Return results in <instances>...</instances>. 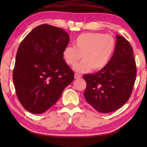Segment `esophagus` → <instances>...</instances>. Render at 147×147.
I'll return each mask as SVG.
<instances>
[{"mask_svg": "<svg viewBox=\"0 0 147 147\" xmlns=\"http://www.w3.org/2000/svg\"><path fill=\"white\" fill-rule=\"evenodd\" d=\"M74 78H76V79H78V78H82V75H80V74H74Z\"/></svg>", "mask_w": 147, "mask_h": 147, "instance_id": "1", "label": "esophagus"}]
</instances>
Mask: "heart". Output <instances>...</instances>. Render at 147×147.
<instances>
[{
	"label": "heart",
	"instance_id": "heart-1",
	"mask_svg": "<svg viewBox=\"0 0 147 147\" xmlns=\"http://www.w3.org/2000/svg\"><path fill=\"white\" fill-rule=\"evenodd\" d=\"M74 46L63 48L62 55L67 65L74 66L80 73L88 72L92 69L98 71L108 65L116 48V41L112 36L101 33H84L74 41Z\"/></svg>",
	"mask_w": 147,
	"mask_h": 147
}]
</instances>
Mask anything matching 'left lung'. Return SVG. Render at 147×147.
Returning <instances> with one entry per match:
<instances>
[{
	"instance_id": "8db88e82",
	"label": "left lung",
	"mask_w": 147,
	"mask_h": 147,
	"mask_svg": "<svg viewBox=\"0 0 147 147\" xmlns=\"http://www.w3.org/2000/svg\"><path fill=\"white\" fill-rule=\"evenodd\" d=\"M115 51L105 67L84 75L86 101L102 113L121 108L131 95L136 76L133 49L125 38L117 35Z\"/></svg>"
}]
</instances>
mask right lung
Returning a JSON list of instances; mask_svg holds the SVG:
<instances>
[{
    "label": "right lung",
    "instance_id": "1",
    "mask_svg": "<svg viewBox=\"0 0 147 147\" xmlns=\"http://www.w3.org/2000/svg\"><path fill=\"white\" fill-rule=\"evenodd\" d=\"M69 41L64 30L43 24L34 28L21 41L13 78L18 99L27 111H47L74 80V71L62 55Z\"/></svg>",
    "mask_w": 147,
    "mask_h": 147
}]
</instances>
